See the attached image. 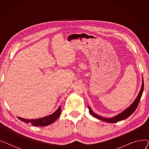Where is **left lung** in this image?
<instances>
[{"mask_svg": "<svg viewBox=\"0 0 149 149\" xmlns=\"http://www.w3.org/2000/svg\"><path fill=\"white\" fill-rule=\"evenodd\" d=\"M143 91H144V81H143V84H142V87H141V91L139 93V94L137 97V98L135 99V101L134 103H133L132 104V105L130 106H129L127 109H126V110L124 111L122 113H120L119 115H116V116L113 117V118H103V117L102 116H100L97 114H95L94 113H93L91 109H90V107H88L89 108V113L93 116L95 117V118H98L100 120H102V121H104L105 122H107V123H117L118 121H122L123 120H125L128 117H129L133 113H134L135 110L136 109L138 104H139V103L140 101V100H141V96H142V94H143Z\"/></svg>", "mask_w": 149, "mask_h": 149, "instance_id": "1", "label": "left lung"}]
</instances>
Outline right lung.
I'll list each match as a JSON object with an SVG mask.
<instances>
[{"label":"right lung","instance_id":"add662e5","mask_svg":"<svg viewBox=\"0 0 149 149\" xmlns=\"http://www.w3.org/2000/svg\"><path fill=\"white\" fill-rule=\"evenodd\" d=\"M60 113H61V107H59L57 110L54 113L49 116L43 117V118H38L36 120H31L22 118H20V117H18V118L22 121L25 122V123H29L34 126H48V125L52 124V123H54L55 121H56L59 117Z\"/></svg>","mask_w":149,"mask_h":149}]
</instances>
